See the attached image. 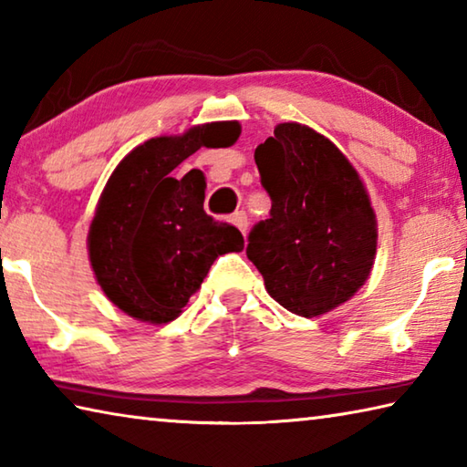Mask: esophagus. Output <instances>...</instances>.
<instances>
[{
	"label": "esophagus",
	"mask_w": 467,
	"mask_h": 467,
	"mask_svg": "<svg viewBox=\"0 0 467 467\" xmlns=\"http://www.w3.org/2000/svg\"><path fill=\"white\" fill-rule=\"evenodd\" d=\"M231 220H233V224L239 228V231L243 233V234H247V228H249V220H247V214H244V212L241 210V212H234V214L231 216Z\"/></svg>",
	"instance_id": "obj_1"
}]
</instances>
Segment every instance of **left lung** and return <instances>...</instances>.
Listing matches in <instances>:
<instances>
[{
	"label": "left lung",
	"mask_w": 467,
	"mask_h": 467,
	"mask_svg": "<svg viewBox=\"0 0 467 467\" xmlns=\"http://www.w3.org/2000/svg\"><path fill=\"white\" fill-rule=\"evenodd\" d=\"M270 218L251 228L247 257L270 296L300 317L336 309L367 282L377 220L346 156L306 125L280 123L255 148Z\"/></svg>",
	"instance_id": "left-lung-1"
}]
</instances>
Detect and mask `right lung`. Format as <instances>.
Wrapping results in <instances>:
<instances>
[{
    "label": "right lung",
    "instance_id": "obj_1",
    "mask_svg": "<svg viewBox=\"0 0 467 467\" xmlns=\"http://www.w3.org/2000/svg\"><path fill=\"white\" fill-rule=\"evenodd\" d=\"M236 121L197 125L177 138H152L123 158L90 224L94 275L113 305L148 323H169L202 286L218 255L243 251L239 228L205 214L202 171L172 177L202 146L226 148Z\"/></svg>",
    "mask_w": 467,
    "mask_h": 467
}]
</instances>
